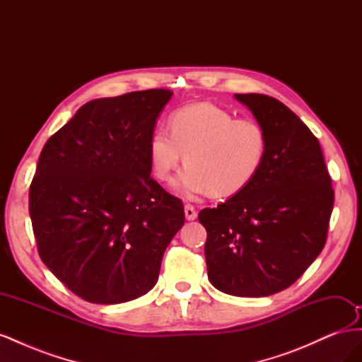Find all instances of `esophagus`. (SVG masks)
<instances>
[{"mask_svg": "<svg viewBox=\"0 0 362 362\" xmlns=\"http://www.w3.org/2000/svg\"><path fill=\"white\" fill-rule=\"evenodd\" d=\"M184 214H185V218H187V221H194V218L198 217V213H196L194 206L190 205V204L184 205Z\"/></svg>", "mask_w": 362, "mask_h": 362, "instance_id": "esophagus-1", "label": "esophagus"}]
</instances>
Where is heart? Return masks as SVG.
I'll use <instances>...</instances> for the list:
<instances>
[{"instance_id":"b5f03b06","label":"heart","mask_w":362,"mask_h":362,"mask_svg":"<svg viewBox=\"0 0 362 362\" xmlns=\"http://www.w3.org/2000/svg\"><path fill=\"white\" fill-rule=\"evenodd\" d=\"M169 128H157L149 137L151 169L158 181L168 182L185 161L187 168L175 182L185 198L206 192L217 198L240 193L254 181L267 156L264 128L213 104L180 108L170 116Z\"/></svg>"}]
</instances>
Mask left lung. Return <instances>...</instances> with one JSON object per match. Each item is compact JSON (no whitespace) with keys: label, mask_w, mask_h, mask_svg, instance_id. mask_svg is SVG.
<instances>
[{"label":"left lung","mask_w":362,"mask_h":362,"mask_svg":"<svg viewBox=\"0 0 362 362\" xmlns=\"http://www.w3.org/2000/svg\"><path fill=\"white\" fill-rule=\"evenodd\" d=\"M264 128L267 156L246 189L204 208L208 279L226 294L264 298L288 288L322 252L334 190L319 140L287 105L237 93Z\"/></svg>","instance_id":"obj_1"}]
</instances>
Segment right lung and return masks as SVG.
<instances>
[{
	"label": "right lung",
	"mask_w": 362,
	"mask_h": 362,
	"mask_svg": "<svg viewBox=\"0 0 362 362\" xmlns=\"http://www.w3.org/2000/svg\"><path fill=\"white\" fill-rule=\"evenodd\" d=\"M172 92L84 104L43 146L30 217L45 266L81 299L115 305L157 284L184 225L182 202L151 177L149 137Z\"/></svg>",
	"instance_id": "1"
}]
</instances>
